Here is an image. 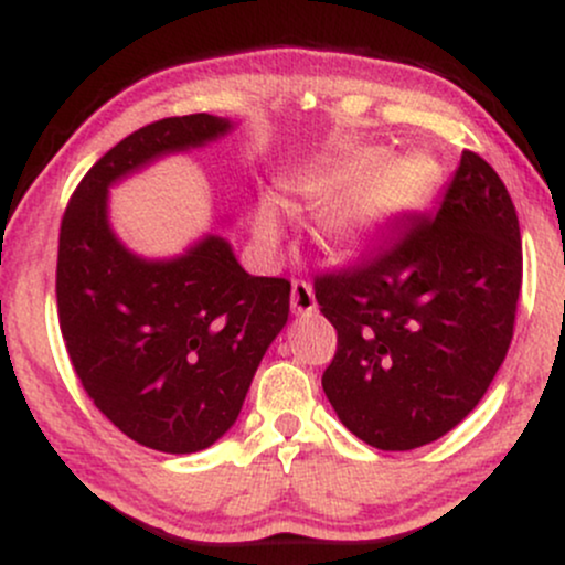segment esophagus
Listing matches in <instances>:
<instances>
[{
    "label": "esophagus",
    "mask_w": 565,
    "mask_h": 565,
    "mask_svg": "<svg viewBox=\"0 0 565 565\" xmlns=\"http://www.w3.org/2000/svg\"><path fill=\"white\" fill-rule=\"evenodd\" d=\"M291 310H295L297 316H308L316 310L313 287H310L305 278H295V281H291Z\"/></svg>",
    "instance_id": "34e87169"
}]
</instances>
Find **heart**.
Instances as JSON below:
<instances>
[{
  "instance_id": "1",
  "label": "heart",
  "mask_w": 565,
  "mask_h": 565,
  "mask_svg": "<svg viewBox=\"0 0 565 565\" xmlns=\"http://www.w3.org/2000/svg\"><path fill=\"white\" fill-rule=\"evenodd\" d=\"M380 148L364 146L350 151L348 157L334 161L327 170L310 174L297 185V193L305 199H329L342 193L337 201L329 228L342 242H361L372 236L382 225L391 223L401 212L419 204L433 185V164L423 157L385 159ZM257 236L265 244H274L281 231L278 212L270 201H263L255 215Z\"/></svg>"
}]
</instances>
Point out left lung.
<instances>
[{"mask_svg": "<svg viewBox=\"0 0 565 565\" xmlns=\"http://www.w3.org/2000/svg\"><path fill=\"white\" fill-rule=\"evenodd\" d=\"M523 281L515 204L462 151L433 215L353 268L313 276L337 350L321 385L353 436L408 451L457 427L508 355Z\"/></svg>", "mask_w": 565, "mask_h": 565, "instance_id": "obj_1", "label": "left lung"}]
</instances>
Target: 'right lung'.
<instances>
[{"label":"right lung","instance_id":"add662e5","mask_svg":"<svg viewBox=\"0 0 565 565\" xmlns=\"http://www.w3.org/2000/svg\"><path fill=\"white\" fill-rule=\"evenodd\" d=\"M231 129L170 116L116 142L82 178L57 238V321L89 401L148 449L191 454L236 423L265 350L289 319L287 278L249 276L206 236L178 260H140L116 242L106 191L121 174Z\"/></svg>","mask_w":565,"mask_h":565}]
</instances>
